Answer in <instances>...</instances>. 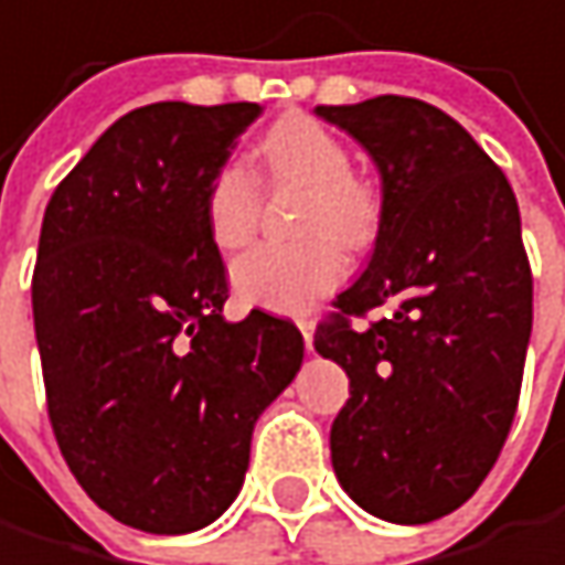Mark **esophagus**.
<instances>
[{"instance_id": "34e87169", "label": "esophagus", "mask_w": 565, "mask_h": 565, "mask_svg": "<svg viewBox=\"0 0 565 565\" xmlns=\"http://www.w3.org/2000/svg\"><path fill=\"white\" fill-rule=\"evenodd\" d=\"M296 326H299V332H302V339H306V349L312 345V316L309 312H299L296 316Z\"/></svg>"}]
</instances>
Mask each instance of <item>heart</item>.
I'll return each instance as SVG.
<instances>
[{
	"mask_svg": "<svg viewBox=\"0 0 565 565\" xmlns=\"http://www.w3.org/2000/svg\"><path fill=\"white\" fill-rule=\"evenodd\" d=\"M256 162L273 182L306 185L296 243H263L233 263V289L243 302L302 309L345 273L339 243L360 249L376 236L380 199L352 175V156L339 136L309 116L279 119L256 146ZM259 220V189L239 162H226L205 192V230L223 253L243 249Z\"/></svg>",
	"mask_w": 565,
	"mask_h": 565,
	"instance_id": "heart-1",
	"label": "heart"
}]
</instances>
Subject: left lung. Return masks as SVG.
Segmentation results:
<instances>
[{"mask_svg":"<svg viewBox=\"0 0 565 565\" xmlns=\"http://www.w3.org/2000/svg\"><path fill=\"white\" fill-rule=\"evenodd\" d=\"M316 116L356 139L383 182L370 266L316 329V352L349 376L332 469L366 513L433 523L479 489L516 416L533 332L520 205L500 166L429 103L376 96ZM386 301L393 317L348 326Z\"/></svg>","mask_w":565,"mask_h":565,"instance_id":"left-lung-1","label":"left lung"}]
</instances>
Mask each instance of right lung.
Segmentation results:
<instances>
[{
  "label": "right lung",
  "mask_w": 565,
  "mask_h": 565,
  "mask_svg": "<svg viewBox=\"0 0 565 565\" xmlns=\"http://www.w3.org/2000/svg\"><path fill=\"white\" fill-rule=\"evenodd\" d=\"M256 103H152L116 119L52 192L32 319L58 449L113 520L179 536L239 497L263 409L302 335L253 309L230 322L205 192Z\"/></svg>",
  "instance_id": "add662e5"
}]
</instances>
